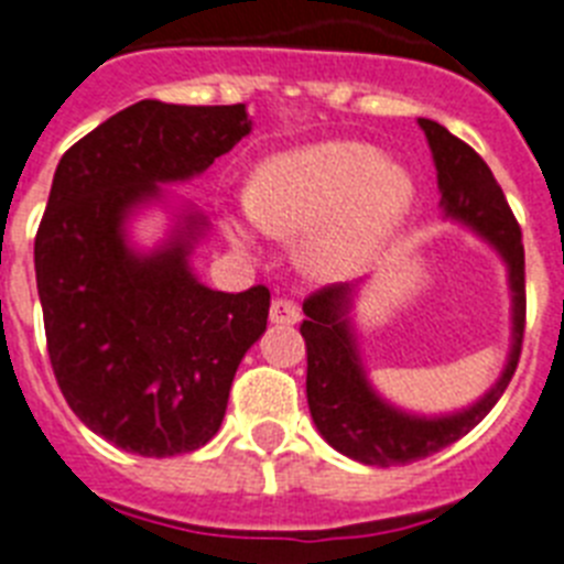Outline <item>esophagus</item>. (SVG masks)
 <instances>
[{
  "instance_id": "1",
  "label": "esophagus",
  "mask_w": 564,
  "mask_h": 564,
  "mask_svg": "<svg viewBox=\"0 0 564 564\" xmlns=\"http://www.w3.org/2000/svg\"><path fill=\"white\" fill-rule=\"evenodd\" d=\"M269 318H272V324L290 326L301 321V310H297V304L292 297H274L272 306H269Z\"/></svg>"
}]
</instances>
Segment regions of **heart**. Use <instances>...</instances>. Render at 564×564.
<instances>
[{"label":"heart","mask_w":564,"mask_h":564,"mask_svg":"<svg viewBox=\"0 0 564 564\" xmlns=\"http://www.w3.org/2000/svg\"><path fill=\"white\" fill-rule=\"evenodd\" d=\"M413 203V180L372 145L329 140L283 151L254 169L249 215L269 235L304 238V263L324 278H347L395 235ZM231 243L249 249L252 229L226 220Z\"/></svg>","instance_id":"b5f03b06"}]
</instances>
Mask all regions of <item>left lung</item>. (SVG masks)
I'll return each mask as SVG.
<instances>
[{"label": "left lung", "mask_w": 564, "mask_h": 564, "mask_svg": "<svg viewBox=\"0 0 564 564\" xmlns=\"http://www.w3.org/2000/svg\"><path fill=\"white\" fill-rule=\"evenodd\" d=\"M419 126L427 134L433 151L444 217L470 226L479 238L494 246L508 263V281L513 292V329L510 355L501 378L467 410L451 415H415L392 406L372 390L364 372L361 355L355 347L349 324L355 286L329 283L304 301L306 321L301 335L306 340V401L318 433L335 451L361 465L392 467L410 465L415 458L433 456L447 444L470 433L496 406L508 390L522 355L524 335V246L522 229L516 224L505 192L494 172L467 143L421 117Z\"/></svg>", "instance_id": "8db88e82"}]
</instances>
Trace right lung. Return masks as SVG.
I'll return each mask as SVG.
<instances>
[{
    "mask_svg": "<svg viewBox=\"0 0 564 564\" xmlns=\"http://www.w3.org/2000/svg\"><path fill=\"white\" fill-rule=\"evenodd\" d=\"M252 131L238 106L140 99L56 165L33 267L51 367L85 427L149 458L192 453L220 430L231 378L263 335L269 290L215 292L188 267L206 231L183 212L151 252L126 224L163 183L206 172Z\"/></svg>",
    "mask_w": 564,
    "mask_h": 564,
    "instance_id": "right-lung-1",
    "label": "right lung"
}]
</instances>
